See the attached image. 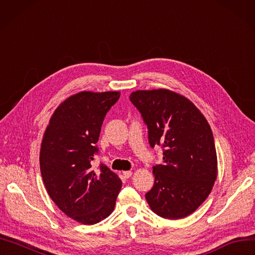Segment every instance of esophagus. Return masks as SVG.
Listing matches in <instances>:
<instances>
[{"instance_id": "esophagus-1", "label": "esophagus", "mask_w": 255, "mask_h": 255, "mask_svg": "<svg viewBox=\"0 0 255 255\" xmlns=\"http://www.w3.org/2000/svg\"><path fill=\"white\" fill-rule=\"evenodd\" d=\"M123 176H125L126 178H129L130 176H132V171H130V170L123 171Z\"/></svg>"}]
</instances>
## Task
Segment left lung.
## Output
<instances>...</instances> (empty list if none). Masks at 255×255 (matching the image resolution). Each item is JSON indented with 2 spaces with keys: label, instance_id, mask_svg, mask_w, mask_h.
I'll return each instance as SVG.
<instances>
[{
  "label": "left lung",
  "instance_id": "obj_1",
  "mask_svg": "<svg viewBox=\"0 0 255 255\" xmlns=\"http://www.w3.org/2000/svg\"><path fill=\"white\" fill-rule=\"evenodd\" d=\"M129 101L148 128L150 147L163 149L154 184L144 195L150 208L165 219L185 218L208 197L217 178L210 126L193 103L165 89L132 92Z\"/></svg>",
  "mask_w": 255,
  "mask_h": 255
}]
</instances>
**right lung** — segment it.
<instances>
[{
	"label": "right lung",
	"mask_w": 255,
	"mask_h": 255,
	"mask_svg": "<svg viewBox=\"0 0 255 255\" xmlns=\"http://www.w3.org/2000/svg\"><path fill=\"white\" fill-rule=\"evenodd\" d=\"M119 98L120 92L71 96L53 113L42 141L39 166L48 194L66 216L82 224H95L111 215L122 187L105 164L92 169L103 121Z\"/></svg>",
	"instance_id": "right-lung-1"
}]
</instances>
